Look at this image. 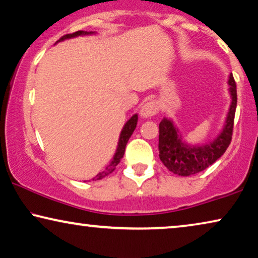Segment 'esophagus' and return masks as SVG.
<instances>
[{"label":"esophagus","mask_w":258,"mask_h":258,"mask_svg":"<svg viewBox=\"0 0 258 258\" xmlns=\"http://www.w3.org/2000/svg\"><path fill=\"white\" fill-rule=\"evenodd\" d=\"M159 112V104L156 102H147L141 106L140 116L142 118H149Z\"/></svg>","instance_id":"obj_1"}]
</instances>
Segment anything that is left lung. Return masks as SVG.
Listing matches in <instances>:
<instances>
[{
  "label": "left lung",
  "instance_id": "1",
  "mask_svg": "<svg viewBox=\"0 0 258 258\" xmlns=\"http://www.w3.org/2000/svg\"><path fill=\"white\" fill-rule=\"evenodd\" d=\"M228 90L232 102L225 125L218 137L207 144L191 145L183 139L171 119L163 118L160 122V160L169 170L178 176L198 174L213 164L226 152L232 141L234 116L236 110V83L233 75L228 78Z\"/></svg>",
  "mask_w": 258,
  "mask_h": 258
}]
</instances>
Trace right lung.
Segmentation results:
<instances>
[{
  "mask_svg": "<svg viewBox=\"0 0 258 258\" xmlns=\"http://www.w3.org/2000/svg\"><path fill=\"white\" fill-rule=\"evenodd\" d=\"M89 34H95V32H88V31H78V32H74V33H71V34H66V36L61 37L59 40L56 41V43H59V41H63L66 39H71V38H75V37H79V36H89ZM137 124H138V114H133L132 117H131L127 121H126V124L124 125V127H122L121 132H120V136H119V140H118V146H117V149H116V153H114L113 155V159L111 161L109 166H107L104 170L102 172H99V174L96 176V177L92 178V180H97V179H102L104 178L105 176H107L109 174H111L114 170V168L116 166H118V163L120 162V160L122 159V156H124V153H125V148H126V145H127V141L132 136L134 130L137 127Z\"/></svg>",
  "mask_w": 258,
  "mask_h": 258,
  "instance_id": "add662e5",
  "label": "right lung"
}]
</instances>
